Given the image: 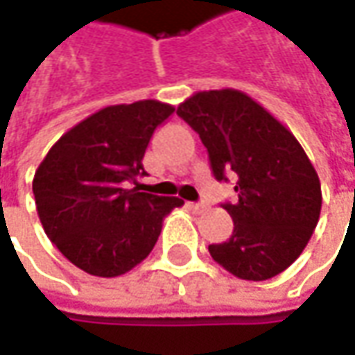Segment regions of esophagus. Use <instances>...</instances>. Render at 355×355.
Masks as SVG:
<instances>
[{"label": "esophagus", "mask_w": 355, "mask_h": 355, "mask_svg": "<svg viewBox=\"0 0 355 355\" xmlns=\"http://www.w3.org/2000/svg\"><path fill=\"white\" fill-rule=\"evenodd\" d=\"M189 207L193 208L194 212H202V210H205V208H207V205H205V202H191V205H189Z\"/></svg>", "instance_id": "1"}]
</instances>
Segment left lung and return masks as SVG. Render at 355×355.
Wrapping results in <instances>:
<instances>
[{
    "label": "left lung",
    "mask_w": 355,
    "mask_h": 355,
    "mask_svg": "<svg viewBox=\"0 0 355 355\" xmlns=\"http://www.w3.org/2000/svg\"><path fill=\"white\" fill-rule=\"evenodd\" d=\"M177 113L205 143L214 177L239 178V200L224 205L234 230L208 246L212 260L252 282L284 272L312 239L322 210L320 178L298 139L239 89L198 91Z\"/></svg>",
    "instance_id": "8db88e82"
}]
</instances>
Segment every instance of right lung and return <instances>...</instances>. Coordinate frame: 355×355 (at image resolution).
I'll use <instances>...</instances> for the list:
<instances>
[{
  "instance_id": "1",
  "label": "right lung",
  "mask_w": 355,
  "mask_h": 355,
  "mask_svg": "<svg viewBox=\"0 0 355 355\" xmlns=\"http://www.w3.org/2000/svg\"><path fill=\"white\" fill-rule=\"evenodd\" d=\"M173 111L155 99L109 105L71 127L37 166L33 196L43 230L87 274L115 278L141 264L162 218L184 205L178 196L125 189L145 175L148 141Z\"/></svg>"
}]
</instances>
